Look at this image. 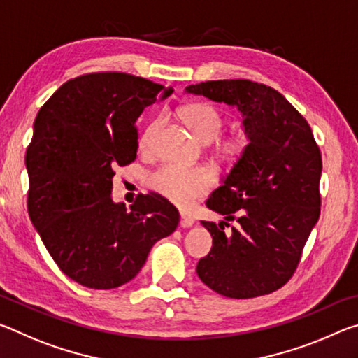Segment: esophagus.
<instances>
[{
    "label": "esophagus",
    "mask_w": 358,
    "mask_h": 358,
    "mask_svg": "<svg viewBox=\"0 0 358 358\" xmlns=\"http://www.w3.org/2000/svg\"><path fill=\"white\" fill-rule=\"evenodd\" d=\"M194 224V220L191 216H187V215H185V213H181V217H180V226L183 227V229H187V227H191Z\"/></svg>",
    "instance_id": "34e87169"
}]
</instances>
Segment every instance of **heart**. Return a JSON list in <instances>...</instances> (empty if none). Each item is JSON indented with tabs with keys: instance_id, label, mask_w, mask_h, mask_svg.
I'll return each instance as SVG.
<instances>
[{
	"instance_id": "1",
	"label": "heart",
	"mask_w": 358,
	"mask_h": 358,
	"mask_svg": "<svg viewBox=\"0 0 358 358\" xmlns=\"http://www.w3.org/2000/svg\"><path fill=\"white\" fill-rule=\"evenodd\" d=\"M180 118L194 136L203 143L213 142V155L221 164L237 166L250 148V136L245 131H234L220 136L224 117L208 102H189L180 108ZM162 126V118L151 120L138 138L142 150H151ZM150 187L180 208H187L213 187V175L207 167H185L164 164L151 173Z\"/></svg>"
}]
</instances>
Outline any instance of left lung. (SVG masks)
I'll list each match as a JSON object with an SVG mask.
<instances>
[{
  "label": "left lung",
  "instance_id": "obj_1",
  "mask_svg": "<svg viewBox=\"0 0 358 358\" xmlns=\"http://www.w3.org/2000/svg\"><path fill=\"white\" fill-rule=\"evenodd\" d=\"M186 92L237 107L250 136L248 153L207 201L226 221H202L213 246L199 260L197 275L229 299L275 292L295 273L320 215L322 156L313 131L280 92L264 83L211 80ZM227 220L238 222L230 236L223 232Z\"/></svg>",
  "mask_w": 358,
  "mask_h": 358
}]
</instances>
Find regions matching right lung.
I'll list each match as a JSON object with an SVG mask.
<instances>
[{"mask_svg":"<svg viewBox=\"0 0 358 358\" xmlns=\"http://www.w3.org/2000/svg\"><path fill=\"white\" fill-rule=\"evenodd\" d=\"M172 90L126 72H90L63 83L38 112L25 162L27 207L58 268L90 289L131 281L157 240L180 222L156 192L131 210L113 203L115 169L137 156L136 120Z\"/></svg>","mask_w":358,"mask_h":358,"instance_id":"add662e5","label":"right lung"}]
</instances>
